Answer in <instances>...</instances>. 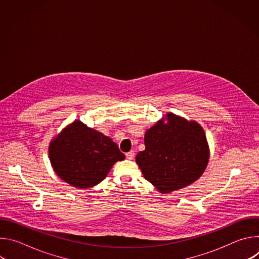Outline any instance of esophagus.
Listing matches in <instances>:
<instances>
[{
  "mask_svg": "<svg viewBox=\"0 0 259 259\" xmlns=\"http://www.w3.org/2000/svg\"><path fill=\"white\" fill-rule=\"evenodd\" d=\"M134 151H130V152H128L127 154H126V158L128 159V160H132L133 158H134Z\"/></svg>",
  "mask_w": 259,
  "mask_h": 259,
  "instance_id": "esophagus-1",
  "label": "esophagus"
}]
</instances>
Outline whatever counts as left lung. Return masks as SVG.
Masks as SVG:
<instances>
[{"label":"left lung","mask_w":259,"mask_h":259,"mask_svg":"<svg viewBox=\"0 0 259 259\" xmlns=\"http://www.w3.org/2000/svg\"><path fill=\"white\" fill-rule=\"evenodd\" d=\"M144 135L145 150L136 163L146 180L163 194L180 190L196 181L209 161V149L203 128L173 114Z\"/></svg>","instance_id":"obj_1"}]
</instances>
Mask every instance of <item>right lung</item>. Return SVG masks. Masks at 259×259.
<instances>
[{
    "mask_svg": "<svg viewBox=\"0 0 259 259\" xmlns=\"http://www.w3.org/2000/svg\"><path fill=\"white\" fill-rule=\"evenodd\" d=\"M49 157L55 173L78 189L96 186L117 161L125 159L112 139L80 121L51 141Z\"/></svg>",
    "mask_w": 259,
    "mask_h": 259,
    "instance_id": "obj_1",
    "label": "right lung"
}]
</instances>
